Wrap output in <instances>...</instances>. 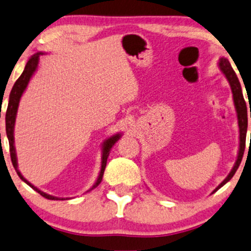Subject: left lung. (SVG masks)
Returning <instances> with one entry per match:
<instances>
[{
  "label": "left lung",
  "instance_id": "1",
  "mask_svg": "<svg viewBox=\"0 0 251 251\" xmlns=\"http://www.w3.org/2000/svg\"><path fill=\"white\" fill-rule=\"evenodd\" d=\"M218 67L221 73L224 74V76L226 77V79L228 80L230 90L233 93V101L234 107L236 110V116H237V125H239V132H240V145H239V152H237V158L235 164H234L232 171L229 172V174L227 175L225 180L218 185L212 191V194L216 193L218 189H220L223 185H225L230 178L234 176L235 172L239 168L242 160L243 152H245L246 148V136H247V128H248V113H247V105L245 101V98H243L242 89H241V84L239 82V78H237L235 71L233 70L232 66H230L229 61L226 57H221L219 62H218ZM250 118H251V112H250Z\"/></svg>",
  "mask_w": 251,
  "mask_h": 251
}]
</instances>
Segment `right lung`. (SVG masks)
<instances>
[{
  "label": "right lung",
  "mask_w": 251,
  "mask_h": 251,
  "mask_svg": "<svg viewBox=\"0 0 251 251\" xmlns=\"http://www.w3.org/2000/svg\"><path fill=\"white\" fill-rule=\"evenodd\" d=\"M44 55L42 51H38L34 55H32L30 57V60L27 61L26 63L25 69L23 71V74L21 75V77L16 80V83L12 86V90L10 92V97H9V103H8V108H6V113H5V131H6V137H8L9 141V146H10V157H11V161L12 165L17 172L18 176L22 178L23 181L25 182L26 184H28L32 189H34L37 193L41 195L42 197L47 198V200H51V201H57V200H64V198H60V197H55L51 196V195H48L44 191H41L40 189H38L37 187H34L31 182H28L26 178L23 176L21 172L18 169V162H17V154H16V149H15V137H14V130H15V123H16V116H17V110H18V106H19V101H21V98L23 96V93L25 92L26 87H27L28 83H30L32 76H33L35 71L38 70V66H39V61H40V56ZM122 133H115V135L110 136L106 139L105 142L102 143L101 146V167H100V172L99 175H98L96 182L92 187L90 188L86 193L93 190L94 188H97L98 185L100 184V182L102 181V176H103V172H105L106 165H107V158H108L110 150L115 143L121 138Z\"/></svg>",
  "instance_id": "obj_1"
}]
</instances>
